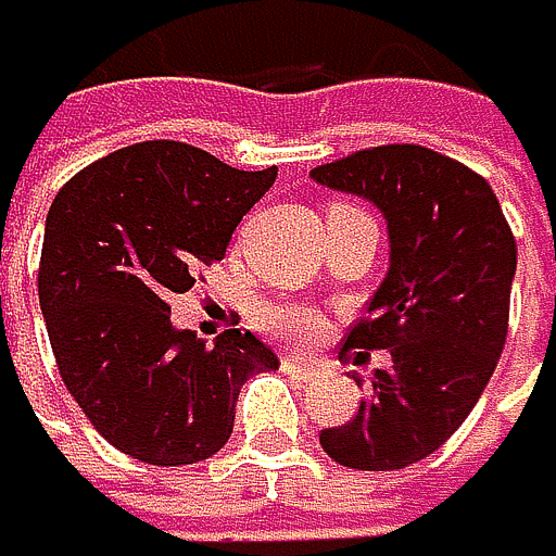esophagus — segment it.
Segmentation results:
<instances>
[{"label": "esophagus", "mask_w": 556, "mask_h": 556, "mask_svg": "<svg viewBox=\"0 0 556 556\" xmlns=\"http://www.w3.org/2000/svg\"><path fill=\"white\" fill-rule=\"evenodd\" d=\"M280 366H283V374H298V377H311L318 370V363L304 356H280Z\"/></svg>", "instance_id": "1"}]
</instances>
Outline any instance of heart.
<instances>
[{"label": "heart", "mask_w": 556, "mask_h": 556, "mask_svg": "<svg viewBox=\"0 0 556 556\" xmlns=\"http://www.w3.org/2000/svg\"><path fill=\"white\" fill-rule=\"evenodd\" d=\"M336 211H353L349 203H328V214ZM258 325H263V332H269L273 339L280 342H307L321 332V315L315 307L307 304H293V301H273L258 311Z\"/></svg>", "instance_id": "1"}]
</instances>
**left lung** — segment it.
I'll return each instance as SVG.
<instances>
[{"instance_id": "1", "label": "left lung", "mask_w": 556, "mask_h": 556, "mask_svg": "<svg viewBox=\"0 0 556 556\" xmlns=\"http://www.w3.org/2000/svg\"><path fill=\"white\" fill-rule=\"evenodd\" d=\"M321 186L374 200L391 269L342 349H388L359 412L321 429L353 470H401L440 450L478 405L508 336L516 238L484 176L422 144H380L311 168ZM359 383V380H356Z\"/></svg>"}]
</instances>
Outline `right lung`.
Masks as SVG:
<instances>
[{"label": "right lung", "instance_id": "obj_1", "mask_svg": "<svg viewBox=\"0 0 556 556\" xmlns=\"http://www.w3.org/2000/svg\"><path fill=\"white\" fill-rule=\"evenodd\" d=\"M276 182L182 141H141L58 190L37 293L58 374L110 446L155 467L214 456L241 383L273 349L228 328L214 345L168 321L173 293L224 258L231 231Z\"/></svg>", "mask_w": 556, "mask_h": 556}]
</instances>
